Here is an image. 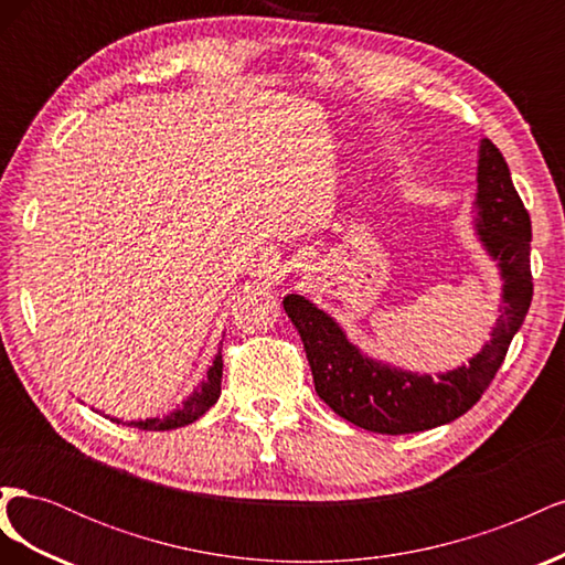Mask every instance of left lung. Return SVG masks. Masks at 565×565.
<instances>
[{
	"label": "left lung",
	"mask_w": 565,
	"mask_h": 565,
	"mask_svg": "<svg viewBox=\"0 0 565 565\" xmlns=\"http://www.w3.org/2000/svg\"><path fill=\"white\" fill-rule=\"evenodd\" d=\"M473 228L502 280L500 318L469 363L448 372H415L367 355L344 328L301 295L282 299L313 372L320 401L339 417L374 434H417L448 424L471 409L500 370L511 339L533 299L530 278V216L511 181L502 152L488 139L478 146Z\"/></svg>",
	"instance_id": "8db88e82"
}]
</instances>
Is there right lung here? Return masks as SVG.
<instances>
[{
	"label": "right lung",
	"instance_id": "right-lung-1",
	"mask_svg": "<svg viewBox=\"0 0 565 565\" xmlns=\"http://www.w3.org/2000/svg\"><path fill=\"white\" fill-rule=\"evenodd\" d=\"M221 374H224V361H221V349L214 355V363L207 370V377H204L195 388L191 396H188L181 405H177L174 409H169L162 417H146V419H117L110 417L117 424L125 426H134V429L141 431H169V429H179V426L193 424L195 419H200L207 409L218 401L221 396Z\"/></svg>",
	"mask_w": 565,
	"mask_h": 565
}]
</instances>
